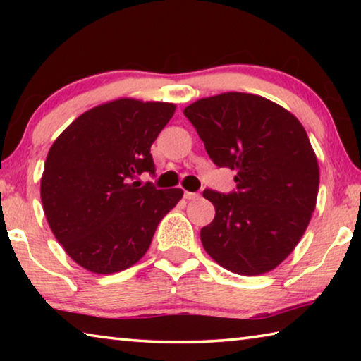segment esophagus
I'll return each instance as SVG.
<instances>
[{"label": "esophagus", "mask_w": 361, "mask_h": 361, "mask_svg": "<svg viewBox=\"0 0 361 361\" xmlns=\"http://www.w3.org/2000/svg\"><path fill=\"white\" fill-rule=\"evenodd\" d=\"M185 199L188 200H194V199H199V194L197 192H185Z\"/></svg>", "instance_id": "1"}]
</instances>
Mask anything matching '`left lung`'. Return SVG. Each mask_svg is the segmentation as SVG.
<instances>
[{
    "label": "left lung",
    "mask_w": 361,
    "mask_h": 361,
    "mask_svg": "<svg viewBox=\"0 0 361 361\" xmlns=\"http://www.w3.org/2000/svg\"><path fill=\"white\" fill-rule=\"evenodd\" d=\"M218 167L235 170L237 191L205 189L215 219L200 229L205 252L239 276H261L307 229L319 194V161L301 122L261 95L224 92L185 108Z\"/></svg>",
    "instance_id": "left-lung-1"
}]
</instances>
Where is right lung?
<instances>
[{
	"mask_svg": "<svg viewBox=\"0 0 361 361\" xmlns=\"http://www.w3.org/2000/svg\"><path fill=\"white\" fill-rule=\"evenodd\" d=\"M175 109V103L127 97L102 103L73 121L49 149L42 209L66 255L85 271L106 276L135 264L181 200L180 188L133 181L154 173L151 145Z\"/></svg>",
	"mask_w": 361,
	"mask_h": 361,
	"instance_id": "obj_1",
	"label": "right lung"
}]
</instances>
